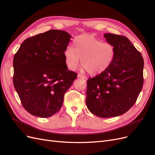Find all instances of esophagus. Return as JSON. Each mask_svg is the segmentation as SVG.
<instances>
[{
  "label": "esophagus",
  "mask_w": 155,
  "mask_h": 155,
  "mask_svg": "<svg viewBox=\"0 0 155 155\" xmlns=\"http://www.w3.org/2000/svg\"><path fill=\"white\" fill-rule=\"evenodd\" d=\"M78 78H83V79H87V77L85 76H84V75H83V74H78Z\"/></svg>",
  "instance_id": "1"
}]
</instances>
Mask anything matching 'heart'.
Segmentation results:
<instances>
[{"instance_id": "1", "label": "heart", "mask_w": 155, "mask_h": 155, "mask_svg": "<svg viewBox=\"0 0 155 155\" xmlns=\"http://www.w3.org/2000/svg\"><path fill=\"white\" fill-rule=\"evenodd\" d=\"M116 51L109 43L89 34L78 36L73 41V48L68 47L64 52V61L70 70H76L81 63L92 75L104 72L113 62Z\"/></svg>"}]
</instances>
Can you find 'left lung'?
I'll return each instance as SVG.
<instances>
[{
    "instance_id": "1",
    "label": "left lung",
    "mask_w": 155,
    "mask_h": 155,
    "mask_svg": "<svg viewBox=\"0 0 155 155\" xmlns=\"http://www.w3.org/2000/svg\"><path fill=\"white\" fill-rule=\"evenodd\" d=\"M114 46L113 62L104 72L88 79L86 105L101 118L118 116L133 106L143 84V59L126 37L105 34Z\"/></svg>"
}]
</instances>
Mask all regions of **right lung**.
Here are the masks:
<instances>
[{
  "instance_id": "right-lung-1",
  "label": "right lung",
  "mask_w": 155,
  "mask_h": 155,
  "mask_svg": "<svg viewBox=\"0 0 155 155\" xmlns=\"http://www.w3.org/2000/svg\"><path fill=\"white\" fill-rule=\"evenodd\" d=\"M71 37L64 31L50 30L25 40L14 55V87L30 114L48 118L61 108L78 76L64 61Z\"/></svg>"
}]
</instances>
